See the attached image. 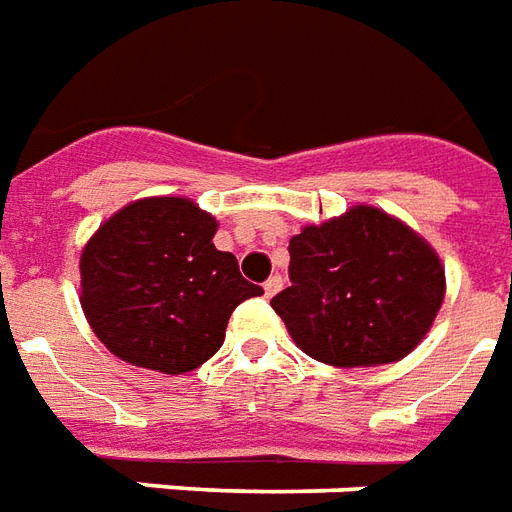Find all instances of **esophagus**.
Instances as JSON below:
<instances>
[{"mask_svg": "<svg viewBox=\"0 0 512 512\" xmlns=\"http://www.w3.org/2000/svg\"><path fill=\"white\" fill-rule=\"evenodd\" d=\"M263 290H266V296H277L279 290H282V277H279V274L268 277L266 285H263Z\"/></svg>", "mask_w": 512, "mask_h": 512, "instance_id": "esophagus-1", "label": "esophagus"}]
</instances>
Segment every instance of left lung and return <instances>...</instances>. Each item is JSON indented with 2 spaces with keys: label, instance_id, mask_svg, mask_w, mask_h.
<instances>
[{
  "label": "left lung",
  "instance_id": "left-lung-1",
  "mask_svg": "<svg viewBox=\"0 0 512 512\" xmlns=\"http://www.w3.org/2000/svg\"><path fill=\"white\" fill-rule=\"evenodd\" d=\"M439 252L376 205H351L290 238V288L271 299L301 351L334 367L400 362L441 310Z\"/></svg>",
  "mask_w": 512,
  "mask_h": 512
}]
</instances>
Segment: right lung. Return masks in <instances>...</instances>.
<instances>
[{"label": "right lung", "mask_w": 512, "mask_h": 512, "mask_svg": "<svg viewBox=\"0 0 512 512\" xmlns=\"http://www.w3.org/2000/svg\"><path fill=\"white\" fill-rule=\"evenodd\" d=\"M216 216L189 197H142L112 213L79 257L95 337L128 365L180 376L208 362L241 301L263 296L213 246Z\"/></svg>", "instance_id": "right-lung-1"}]
</instances>
